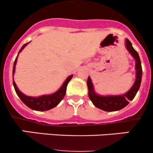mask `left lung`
I'll return each instance as SVG.
<instances>
[{"instance_id": "left-lung-1", "label": "left lung", "mask_w": 153, "mask_h": 153, "mask_svg": "<svg viewBox=\"0 0 153 153\" xmlns=\"http://www.w3.org/2000/svg\"><path fill=\"white\" fill-rule=\"evenodd\" d=\"M125 47L135 61V71H136L135 81L129 90H128L126 93L123 95H101L97 94L95 92L94 85L89 76L86 82L88 90H89L88 95L92 104L98 109L106 111V112L118 111L127 106L129 104V101H132L135 98L141 85V78H142V68H141V63L139 55L132 47V44L127 38L125 39Z\"/></svg>"}]
</instances>
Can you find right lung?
Listing matches in <instances>:
<instances>
[{"label":"right lung","mask_w":153,"mask_h":153,"mask_svg":"<svg viewBox=\"0 0 153 153\" xmlns=\"http://www.w3.org/2000/svg\"><path fill=\"white\" fill-rule=\"evenodd\" d=\"M29 44V42L23 45V47H21V49H20L18 55H17L15 62H14L13 70H12V76H13L12 80H13L14 88H15V92H16L17 95L19 97L20 99L23 101V103H24L25 105L28 106L29 108L36 111L49 110V109L55 107V106L61 102V100L64 98V95H65L66 94V91H67V86L68 83H69V81L72 79L73 75H69V77H67V79L64 81V82L63 83V84L61 85V87H60L56 92H54V93L49 94V95H43L38 97L28 96V95H24L22 92H21V91L19 90V89H18V86H17L16 84H15V81H14V75H15V66H16L17 64V60H18V55H19L20 52H21L24 48L27 47V44Z\"/></svg>","instance_id":"1"}]
</instances>
